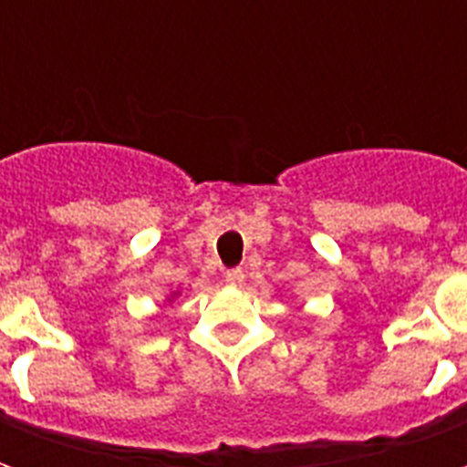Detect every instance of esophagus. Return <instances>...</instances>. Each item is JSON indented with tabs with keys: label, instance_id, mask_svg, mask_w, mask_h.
<instances>
[{
	"label": "esophagus",
	"instance_id": "obj_1",
	"mask_svg": "<svg viewBox=\"0 0 467 467\" xmlns=\"http://www.w3.org/2000/svg\"><path fill=\"white\" fill-rule=\"evenodd\" d=\"M224 283L233 285V287H240V285L244 283L243 267H233V270H227V273H224Z\"/></svg>",
	"mask_w": 467,
	"mask_h": 467
}]
</instances>
